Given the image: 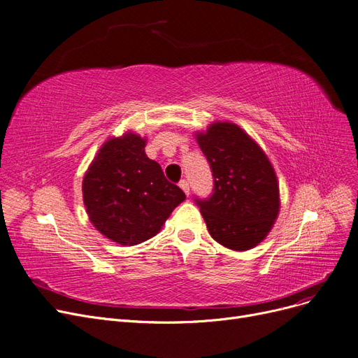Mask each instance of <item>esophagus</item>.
I'll use <instances>...</instances> for the list:
<instances>
[{
    "label": "esophagus",
    "instance_id": "obj_1",
    "mask_svg": "<svg viewBox=\"0 0 358 358\" xmlns=\"http://www.w3.org/2000/svg\"><path fill=\"white\" fill-rule=\"evenodd\" d=\"M179 187H180V189L187 194V195H189V183L187 182V180H180V183H179Z\"/></svg>",
    "mask_w": 358,
    "mask_h": 358
}]
</instances>
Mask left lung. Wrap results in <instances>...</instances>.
<instances>
[{"instance_id":"left-lung-1","label":"left lung","mask_w":358,"mask_h":358,"mask_svg":"<svg viewBox=\"0 0 358 358\" xmlns=\"http://www.w3.org/2000/svg\"><path fill=\"white\" fill-rule=\"evenodd\" d=\"M195 138L214 178L211 196L196 199L211 238L234 251L254 248L268 235L280 208L273 166L232 122H214Z\"/></svg>"}]
</instances>
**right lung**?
I'll return each mask as SVG.
<instances>
[{
	"instance_id": "obj_1",
	"label": "right lung",
	"mask_w": 358,
	"mask_h": 358,
	"mask_svg": "<svg viewBox=\"0 0 358 358\" xmlns=\"http://www.w3.org/2000/svg\"><path fill=\"white\" fill-rule=\"evenodd\" d=\"M147 139L127 131L108 138L82 180L83 204L99 234L120 245H138L162 231L185 198L160 164L145 154Z\"/></svg>"
}]
</instances>
